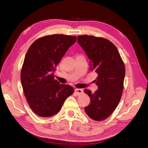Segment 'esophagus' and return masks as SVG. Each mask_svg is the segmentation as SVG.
Masks as SVG:
<instances>
[{"label":"esophagus","mask_w":148,"mask_h":148,"mask_svg":"<svg viewBox=\"0 0 148 148\" xmlns=\"http://www.w3.org/2000/svg\"><path fill=\"white\" fill-rule=\"evenodd\" d=\"M83 89H78V88H77V89H75V94L77 96L81 95L83 93Z\"/></svg>","instance_id":"esophagus-1"}]
</instances>
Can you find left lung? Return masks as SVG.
Returning <instances> with one entry per match:
<instances>
[{"instance_id": "1", "label": "left lung", "mask_w": 148, "mask_h": 148, "mask_svg": "<svg viewBox=\"0 0 148 148\" xmlns=\"http://www.w3.org/2000/svg\"><path fill=\"white\" fill-rule=\"evenodd\" d=\"M78 41L90 60V70L98 75L95 92L85 89L91 99L84 108L89 118L106 119L117 107L122 95L125 68L117 48L108 39L94 36H78Z\"/></svg>"}]
</instances>
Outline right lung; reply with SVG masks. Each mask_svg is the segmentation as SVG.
Segmentation results:
<instances>
[{"label": "right lung", "mask_w": 148, "mask_h": 148, "mask_svg": "<svg viewBox=\"0 0 148 148\" xmlns=\"http://www.w3.org/2000/svg\"><path fill=\"white\" fill-rule=\"evenodd\" d=\"M77 37L64 34L45 36L31 44L21 70L24 95L34 112L41 117L57 114L74 92L69 84L54 79L56 66Z\"/></svg>", "instance_id": "obj_1"}]
</instances>
